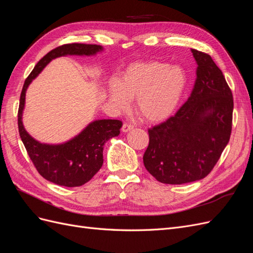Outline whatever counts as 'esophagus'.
Instances as JSON below:
<instances>
[{"mask_svg":"<svg viewBox=\"0 0 253 253\" xmlns=\"http://www.w3.org/2000/svg\"><path fill=\"white\" fill-rule=\"evenodd\" d=\"M133 127H134L133 125L127 124V122H126V124H124V126H122V132L126 133L128 131H131V129H133Z\"/></svg>","mask_w":253,"mask_h":253,"instance_id":"obj_1","label":"esophagus"}]
</instances>
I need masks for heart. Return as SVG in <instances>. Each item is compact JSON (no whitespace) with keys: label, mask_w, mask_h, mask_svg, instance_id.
Returning a JSON list of instances; mask_svg holds the SVG:
<instances>
[{"label":"heart","mask_w":253,"mask_h":253,"mask_svg":"<svg viewBox=\"0 0 253 253\" xmlns=\"http://www.w3.org/2000/svg\"><path fill=\"white\" fill-rule=\"evenodd\" d=\"M187 85V75L179 66L151 61L129 65L121 81L112 80L110 100L126 109L136 97V109L151 122L162 121L174 112Z\"/></svg>","instance_id":"b5f03b06"}]
</instances>
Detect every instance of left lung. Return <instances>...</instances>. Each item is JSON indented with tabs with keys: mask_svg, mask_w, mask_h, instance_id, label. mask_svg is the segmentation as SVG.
Wrapping results in <instances>:
<instances>
[{
	"mask_svg": "<svg viewBox=\"0 0 253 253\" xmlns=\"http://www.w3.org/2000/svg\"><path fill=\"white\" fill-rule=\"evenodd\" d=\"M191 51L197 63L192 93L174 116L149 128L150 141L143 155L145 169L169 185L206 177L231 135V89L208 53Z\"/></svg>",
	"mask_w": 253,
	"mask_h": 253,
	"instance_id": "8db88e82",
	"label": "left lung"
}]
</instances>
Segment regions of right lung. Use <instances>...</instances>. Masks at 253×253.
I'll use <instances>...</instances> for the list:
<instances>
[{"label": "right lung", "mask_w": 253, "mask_h": 253, "mask_svg": "<svg viewBox=\"0 0 253 253\" xmlns=\"http://www.w3.org/2000/svg\"><path fill=\"white\" fill-rule=\"evenodd\" d=\"M103 50L96 44H64L50 50L26 78L22 88L18 112L20 137L37 171L50 182L64 187H79L93 178L103 164V145L120 133L122 122L115 119L95 120L81 133L64 143L47 144L37 141L24 128L22 122L27 87L52 59L76 55L93 56Z\"/></svg>", "instance_id": "add662e5"}]
</instances>
